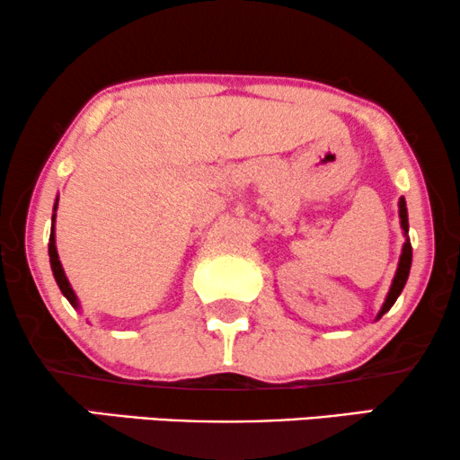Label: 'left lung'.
Segmentation results:
<instances>
[{
	"label": "left lung",
	"instance_id": "1",
	"mask_svg": "<svg viewBox=\"0 0 460 460\" xmlns=\"http://www.w3.org/2000/svg\"><path fill=\"white\" fill-rule=\"evenodd\" d=\"M400 226L402 230H404V236H406V243L404 247H402V255H400V263H398V270H395V276H394V282L392 287H389V293L385 297V304H383L379 316V320L383 314L389 312V307L395 304V299L400 297L402 288H404L406 280H408V274H411V263H412V247H411V238H408V211H406V200L404 197L400 199Z\"/></svg>",
	"mask_w": 460,
	"mask_h": 460
}]
</instances>
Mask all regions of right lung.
Listing matches in <instances>:
<instances>
[{"label":"right lung","instance_id":"right-lung-1","mask_svg":"<svg viewBox=\"0 0 460 460\" xmlns=\"http://www.w3.org/2000/svg\"><path fill=\"white\" fill-rule=\"evenodd\" d=\"M56 209H58V199H56L54 203V216H52V232H49V244H48V253H49V263H52V272H54V279L58 282L60 291L65 297L68 299V304L73 307H77L79 310V301H77V295H75L71 282H68L65 270H62V263L58 260V251H56V236H54V222H56Z\"/></svg>","mask_w":460,"mask_h":460}]
</instances>
